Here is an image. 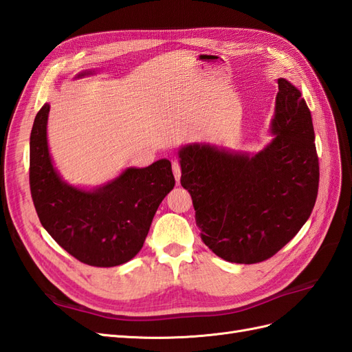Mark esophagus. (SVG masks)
Masks as SVG:
<instances>
[{"label": "esophagus", "instance_id": "obj_1", "mask_svg": "<svg viewBox=\"0 0 352 352\" xmlns=\"http://www.w3.org/2000/svg\"><path fill=\"white\" fill-rule=\"evenodd\" d=\"M172 167H173V173H175V179H176V184H179L180 182V166H179V163H173L172 164Z\"/></svg>", "mask_w": 352, "mask_h": 352}]
</instances>
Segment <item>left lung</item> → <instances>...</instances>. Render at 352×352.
Masks as SVG:
<instances>
[{
	"mask_svg": "<svg viewBox=\"0 0 352 352\" xmlns=\"http://www.w3.org/2000/svg\"><path fill=\"white\" fill-rule=\"evenodd\" d=\"M276 82L272 140L263 150L251 154L195 142L177 150L180 184L192 198L201 238L230 263L270 258L300 232L316 204L311 113L295 85Z\"/></svg>",
	"mask_w": 352,
	"mask_h": 352,
	"instance_id": "1",
	"label": "left lung"
}]
</instances>
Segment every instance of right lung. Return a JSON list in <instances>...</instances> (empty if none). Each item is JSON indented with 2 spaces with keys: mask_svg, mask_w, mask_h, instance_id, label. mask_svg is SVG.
Wrapping results in <instances>:
<instances>
[{
  "mask_svg": "<svg viewBox=\"0 0 352 352\" xmlns=\"http://www.w3.org/2000/svg\"><path fill=\"white\" fill-rule=\"evenodd\" d=\"M88 69L74 79L94 76ZM50 104L38 111L30 132V192L41 225L61 248L95 267H114L141 251L158 206L173 189L172 163L126 167L98 186L66 182L51 157L47 136Z\"/></svg>",
  "mask_w": 352,
  "mask_h": 352,
  "instance_id": "1",
  "label": "right lung"
}]
</instances>
